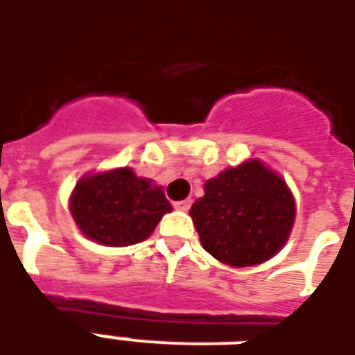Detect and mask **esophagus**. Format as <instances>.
I'll list each match as a JSON object with an SVG mask.
<instances>
[{"mask_svg": "<svg viewBox=\"0 0 355 355\" xmlns=\"http://www.w3.org/2000/svg\"><path fill=\"white\" fill-rule=\"evenodd\" d=\"M175 208L180 211H188L189 208H191V200L186 199V200H178V202H175Z\"/></svg>", "mask_w": 355, "mask_h": 355, "instance_id": "34e87169", "label": "esophagus"}]
</instances>
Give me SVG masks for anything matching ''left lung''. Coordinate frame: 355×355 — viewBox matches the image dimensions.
I'll use <instances>...</instances> for the list:
<instances>
[{"label":"left lung","instance_id":"1","mask_svg":"<svg viewBox=\"0 0 355 355\" xmlns=\"http://www.w3.org/2000/svg\"><path fill=\"white\" fill-rule=\"evenodd\" d=\"M189 216L206 252L230 267H250L284 248L297 205L286 180L250 158L206 180Z\"/></svg>","mask_w":355,"mask_h":355}]
</instances>
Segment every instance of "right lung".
Here are the masks:
<instances>
[{
  "instance_id": "add662e5",
  "label": "right lung",
  "mask_w": 355,
  "mask_h": 355,
  "mask_svg": "<svg viewBox=\"0 0 355 355\" xmlns=\"http://www.w3.org/2000/svg\"><path fill=\"white\" fill-rule=\"evenodd\" d=\"M173 208L160 186L132 167L88 173L69 195L75 225L105 247H128L147 239Z\"/></svg>"
}]
</instances>
